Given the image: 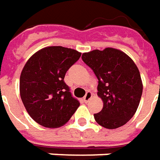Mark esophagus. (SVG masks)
I'll return each instance as SVG.
<instances>
[{
    "label": "esophagus",
    "mask_w": 160,
    "mask_h": 160,
    "mask_svg": "<svg viewBox=\"0 0 160 160\" xmlns=\"http://www.w3.org/2000/svg\"><path fill=\"white\" fill-rule=\"evenodd\" d=\"M91 98H92V93H91V91H88L86 93V95L83 97V101H84V103H88V102L91 100Z\"/></svg>",
    "instance_id": "1"
}]
</instances>
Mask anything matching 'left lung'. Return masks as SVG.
<instances>
[{
    "label": "left lung",
    "mask_w": 160,
    "mask_h": 160,
    "mask_svg": "<svg viewBox=\"0 0 160 160\" xmlns=\"http://www.w3.org/2000/svg\"><path fill=\"white\" fill-rule=\"evenodd\" d=\"M82 59L98 79V96L103 106L94 114L96 122L107 129L123 126L137 112L143 92L137 65L125 53L113 48L83 53Z\"/></svg>",
    "instance_id": "obj_1"
}]
</instances>
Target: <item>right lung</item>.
I'll list each match as a JSON object with an SVG mask.
<instances>
[{
  "mask_svg": "<svg viewBox=\"0 0 160 160\" xmlns=\"http://www.w3.org/2000/svg\"><path fill=\"white\" fill-rule=\"evenodd\" d=\"M80 57L81 53L72 48L49 46L38 50L25 63L20 77V95L37 124L47 128L60 127L79 107L64 77Z\"/></svg>",
  "mask_w": 160,
  "mask_h": 160,
  "instance_id": "1",
  "label": "right lung"
}]
</instances>
